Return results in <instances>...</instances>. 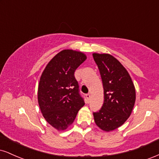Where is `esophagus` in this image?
<instances>
[{"mask_svg":"<svg viewBox=\"0 0 159 159\" xmlns=\"http://www.w3.org/2000/svg\"><path fill=\"white\" fill-rule=\"evenodd\" d=\"M86 98H87L88 101H90V99H91V94L90 93H88V94H86Z\"/></svg>","mask_w":159,"mask_h":159,"instance_id":"1","label":"esophagus"}]
</instances>
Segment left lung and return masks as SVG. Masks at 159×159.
<instances>
[{"mask_svg":"<svg viewBox=\"0 0 159 159\" xmlns=\"http://www.w3.org/2000/svg\"><path fill=\"white\" fill-rule=\"evenodd\" d=\"M104 89L102 108L93 113L96 125L102 130H113L129 118L136 101V90L130 74L114 57L93 54Z\"/></svg>","mask_w":159,"mask_h":159,"instance_id":"left-lung-1","label":"left lung"}]
</instances>
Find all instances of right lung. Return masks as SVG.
<instances>
[{
    "label": "right lung",
    "instance_id": "obj_1",
    "mask_svg": "<svg viewBox=\"0 0 159 159\" xmlns=\"http://www.w3.org/2000/svg\"><path fill=\"white\" fill-rule=\"evenodd\" d=\"M86 58L80 52L62 50L50 60L40 76L39 106L47 122L57 130L67 129L85 105L74 72Z\"/></svg>",
    "mask_w": 159,
    "mask_h": 159
}]
</instances>
